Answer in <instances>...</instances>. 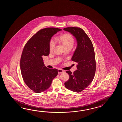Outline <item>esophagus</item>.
Returning a JSON list of instances; mask_svg holds the SVG:
<instances>
[{"label": "esophagus", "instance_id": "34e87169", "mask_svg": "<svg viewBox=\"0 0 122 122\" xmlns=\"http://www.w3.org/2000/svg\"><path fill=\"white\" fill-rule=\"evenodd\" d=\"M65 72V71L64 70H62V69H58V74H61V73Z\"/></svg>", "mask_w": 122, "mask_h": 122}]
</instances>
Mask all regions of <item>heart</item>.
Here are the masks:
<instances>
[{"instance_id": "heart-1", "label": "heart", "mask_w": 122, "mask_h": 122, "mask_svg": "<svg viewBox=\"0 0 122 122\" xmlns=\"http://www.w3.org/2000/svg\"><path fill=\"white\" fill-rule=\"evenodd\" d=\"M58 41L62 45L65 50H71L72 48L75 43V39L72 35L67 33L61 35L57 38ZM49 50L52 52L55 48V43L53 40H51L49 42Z\"/></svg>"}]
</instances>
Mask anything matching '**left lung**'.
<instances>
[{"label":"left lung","mask_w":122,"mask_h":122,"mask_svg":"<svg viewBox=\"0 0 122 122\" xmlns=\"http://www.w3.org/2000/svg\"><path fill=\"white\" fill-rule=\"evenodd\" d=\"M75 37L77 46L71 60L76 62L77 70L73 73L67 71L69 78L65 83L66 88L79 92L84 90L93 81L96 70V62L93 46L91 40L83 30L77 27L64 28Z\"/></svg>","instance_id":"8db88e82"}]
</instances>
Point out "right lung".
<instances>
[{"mask_svg":"<svg viewBox=\"0 0 122 122\" xmlns=\"http://www.w3.org/2000/svg\"><path fill=\"white\" fill-rule=\"evenodd\" d=\"M61 29L48 27L38 31L23 48L20 66L23 79L27 86L36 93L47 90L58 74L57 69L44 66L42 57L49 55V42Z\"/></svg>","mask_w":122,"mask_h":122,"instance_id":"obj_1","label":"right lung"}]
</instances>
